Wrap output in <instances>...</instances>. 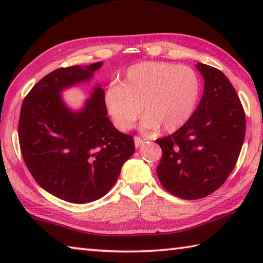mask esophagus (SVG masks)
Masks as SVG:
<instances>
[{"label":"esophagus","instance_id":"esophagus-1","mask_svg":"<svg viewBox=\"0 0 263 263\" xmlns=\"http://www.w3.org/2000/svg\"><path fill=\"white\" fill-rule=\"evenodd\" d=\"M142 144H144V139H141L140 137H135V146L138 148L139 146H141Z\"/></svg>","mask_w":263,"mask_h":263}]
</instances>
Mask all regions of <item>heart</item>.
Wrapping results in <instances>:
<instances>
[{
    "mask_svg": "<svg viewBox=\"0 0 263 263\" xmlns=\"http://www.w3.org/2000/svg\"><path fill=\"white\" fill-rule=\"evenodd\" d=\"M201 94L197 73L188 66L145 61L128 67L121 83L105 91V105L119 130L128 131L142 110V130L175 131L189 121Z\"/></svg>",
    "mask_w": 263,
    "mask_h": 263,
    "instance_id": "1",
    "label": "heart"
}]
</instances>
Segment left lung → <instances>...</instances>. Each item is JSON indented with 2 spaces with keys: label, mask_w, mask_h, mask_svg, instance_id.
I'll list each match as a JSON object with an SVG mask.
<instances>
[{
  "label": "left lung",
  "mask_w": 263,
  "mask_h": 263,
  "mask_svg": "<svg viewBox=\"0 0 263 263\" xmlns=\"http://www.w3.org/2000/svg\"><path fill=\"white\" fill-rule=\"evenodd\" d=\"M204 91L189 121L157 139V173L163 188L183 199L206 197L228 180L241 151L246 118L235 89L219 69L198 62Z\"/></svg>",
  "instance_id": "1"
}]
</instances>
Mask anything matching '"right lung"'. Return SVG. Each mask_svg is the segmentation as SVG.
<instances>
[{
    "label": "right lung",
    "mask_w": 263,
    "mask_h": 263,
    "mask_svg": "<svg viewBox=\"0 0 263 263\" xmlns=\"http://www.w3.org/2000/svg\"><path fill=\"white\" fill-rule=\"evenodd\" d=\"M102 64L53 70L22 104L18 138L26 167L43 189L69 203L103 197L136 149L132 136L119 132L106 116L104 89L99 84L78 111L60 95L88 82Z\"/></svg>",
    "instance_id": "right-lung-1"
}]
</instances>
